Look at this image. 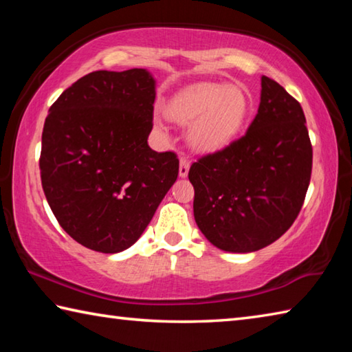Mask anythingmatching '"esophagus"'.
Returning a JSON list of instances; mask_svg holds the SVG:
<instances>
[{
  "instance_id": "34e87169",
  "label": "esophagus",
  "mask_w": 352,
  "mask_h": 352,
  "mask_svg": "<svg viewBox=\"0 0 352 352\" xmlns=\"http://www.w3.org/2000/svg\"><path fill=\"white\" fill-rule=\"evenodd\" d=\"M189 162L186 158H182L180 160V168H178V175H180L182 178H184L188 175V172H189Z\"/></svg>"
}]
</instances>
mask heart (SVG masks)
<instances>
[{
	"mask_svg": "<svg viewBox=\"0 0 352 352\" xmlns=\"http://www.w3.org/2000/svg\"><path fill=\"white\" fill-rule=\"evenodd\" d=\"M250 111V100L239 87L195 83L175 93L164 105V115L189 127L188 141L197 152H216L241 132ZM157 126H162L157 119Z\"/></svg>",
	"mask_w": 352,
	"mask_h": 352,
	"instance_id": "b5f03b06",
	"label": "heart"
}]
</instances>
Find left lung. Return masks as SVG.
I'll return each mask as SVG.
<instances>
[{
  "label": "left lung",
  "mask_w": 352,
  "mask_h": 352,
  "mask_svg": "<svg viewBox=\"0 0 352 352\" xmlns=\"http://www.w3.org/2000/svg\"><path fill=\"white\" fill-rule=\"evenodd\" d=\"M261 102L242 138L189 169L194 219L214 247L252 253L279 239L305 201L312 144L300 102L261 77Z\"/></svg>",
  "instance_id": "left-lung-1"
}]
</instances>
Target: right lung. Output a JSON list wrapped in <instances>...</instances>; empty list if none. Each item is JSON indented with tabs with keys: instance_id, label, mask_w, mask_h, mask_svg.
<instances>
[{
	"instance_id": "obj_1",
	"label": "right lung",
	"mask_w": 352,
	"mask_h": 352,
	"mask_svg": "<svg viewBox=\"0 0 352 352\" xmlns=\"http://www.w3.org/2000/svg\"><path fill=\"white\" fill-rule=\"evenodd\" d=\"M153 102V76L133 68L93 71L51 105L41 186L57 222L83 247H132L177 180V155L147 144Z\"/></svg>"
}]
</instances>
